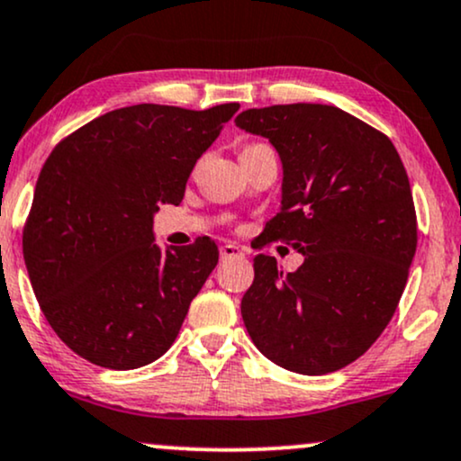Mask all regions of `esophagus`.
I'll return each instance as SVG.
<instances>
[{
	"label": "esophagus",
	"instance_id": "1",
	"mask_svg": "<svg viewBox=\"0 0 461 461\" xmlns=\"http://www.w3.org/2000/svg\"><path fill=\"white\" fill-rule=\"evenodd\" d=\"M219 253H221V259H234V258H242V255H245L240 247L231 245V242H227V245L221 247Z\"/></svg>",
	"mask_w": 461,
	"mask_h": 461
}]
</instances>
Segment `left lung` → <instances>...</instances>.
Returning <instances> with one entry per match:
<instances>
[{
    "instance_id": "left-lung-1",
    "label": "left lung",
    "mask_w": 461,
    "mask_h": 461,
    "mask_svg": "<svg viewBox=\"0 0 461 461\" xmlns=\"http://www.w3.org/2000/svg\"><path fill=\"white\" fill-rule=\"evenodd\" d=\"M236 126L262 135L284 163L268 242L304 255L294 273L253 259L240 312L258 350L304 375L363 357L386 329L417 251V212L395 146L332 104L247 109Z\"/></svg>"
}]
</instances>
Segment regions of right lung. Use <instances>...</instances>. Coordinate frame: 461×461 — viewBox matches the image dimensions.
Segmentation results:
<instances>
[{
  "label": "right lung",
  "instance_id": "obj_1",
  "mask_svg": "<svg viewBox=\"0 0 461 461\" xmlns=\"http://www.w3.org/2000/svg\"><path fill=\"white\" fill-rule=\"evenodd\" d=\"M238 109H115L70 132L44 160L23 258L44 318L72 352L124 371L176 341L219 249L203 236L160 251L152 219L158 203L182 202L197 158Z\"/></svg>",
  "mask_w": 461,
  "mask_h": 461
}]
</instances>
